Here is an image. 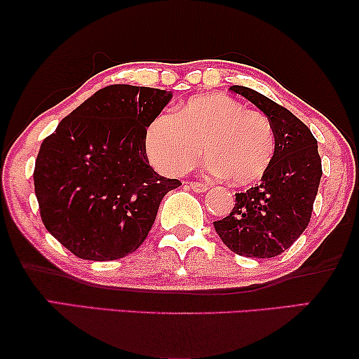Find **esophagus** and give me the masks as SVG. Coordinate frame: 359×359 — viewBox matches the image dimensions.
Masks as SVG:
<instances>
[{"label":"esophagus","instance_id":"esophagus-1","mask_svg":"<svg viewBox=\"0 0 359 359\" xmlns=\"http://www.w3.org/2000/svg\"><path fill=\"white\" fill-rule=\"evenodd\" d=\"M188 186L193 191H196V193H205V191H208L209 188H208V184H204V183H199V181H191V183H188Z\"/></svg>","mask_w":359,"mask_h":359}]
</instances>
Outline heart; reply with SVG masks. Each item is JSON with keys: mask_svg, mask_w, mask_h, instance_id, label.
<instances>
[{"mask_svg": "<svg viewBox=\"0 0 359 359\" xmlns=\"http://www.w3.org/2000/svg\"><path fill=\"white\" fill-rule=\"evenodd\" d=\"M203 147L210 173L247 186L271 166L276 134L266 114L225 95L191 97L176 114H158L145 129L147 155L166 175L194 168Z\"/></svg>", "mask_w": 359, "mask_h": 359, "instance_id": "b5f03b06", "label": "heart"}]
</instances>
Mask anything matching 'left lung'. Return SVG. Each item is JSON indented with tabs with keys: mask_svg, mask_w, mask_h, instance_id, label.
Returning <instances> with one entry per match:
<instances>
[{
	"mask_svg": "<svg viewBox=\"0 0 359 359\" xmlns=\"http://www.w3.org/2000/svg\"><path fill=\"white\" fill-rule=\"evenodd\" d=\"M271 121L276 155L258 184L235 194V208L214 227L233 253L273 258L287 250L311 222L322 160L317 140L301 119L247 86H230Z\"/></svg>",
	"mask_w": 359,
	"mask_h": 359,
	"instance_id": "1",
	"label": "left lung"
}]
</instances>
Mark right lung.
<instances>
[{
	"mask_svg": "<svg viewBox=\"0 0 359 359\" xmlns=\"http://www.w3.org/2000/svg\"><path fill=\"white\" fill-rule=\"evenodd\" d=\"M171 91L111 85L70 112L42 142L34 188L46 229L78 258L119 259L144 243L168 191L151 168L145 129Z\"/></svg>",
	"mask_w": 359,
	"mask_h": 359,
	"instance_id": "1",
	"label": "right lung"
}]
</instances>
